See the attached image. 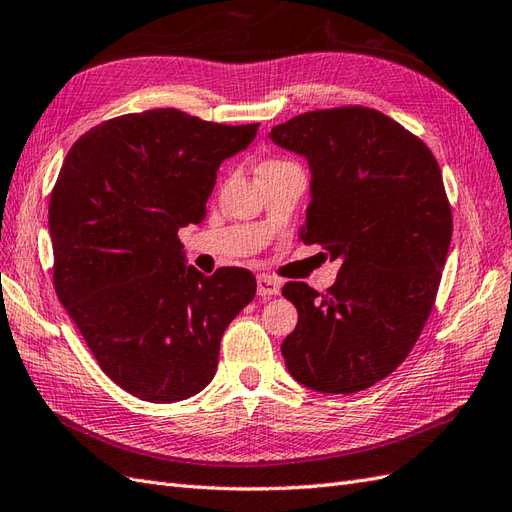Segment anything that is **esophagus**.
I'll use <instances>...</instances> for the list:
<instances>
[{
    "instance_id": "34e87169",
    "label": "esophagus",
    "mask_w": 512,
    "mask_h": 512,
    "mask_svg": "<svg viewBox=\"0 0 512 512\" xmlns=\"http://www.w3.org/2000/svg\"><path fill=\"white\" fill-rule=\"evenodd\" d=\"M281 292V281L268 277V274H259L257 277V294L259 296H277Z\"/></svg>"
}]
</instances>
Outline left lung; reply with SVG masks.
Here are the masks:
<instances>
[{
  "mask_svg": "<svg viewBox=\"0 0 512 512\" xmlns=\"http://www.w3.org/2000/svg\"><path fill=\"white\" fill-rule=\"evenodd\" d=\"M270 138L311 168L300 240L342 261L326 294L283 285L298 309L285 365L309 389L363 391L409 357L435 305L452 238L441 168L409 129L363 106L298 114Z\"/></svg>",
  "mask_w": 512,
  "mask_h": 512,
  "instance_id": "1",
  "label": "left lung"
}]
</instances>
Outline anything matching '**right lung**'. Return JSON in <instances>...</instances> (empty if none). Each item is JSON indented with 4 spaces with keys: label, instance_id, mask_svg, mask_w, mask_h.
<instances>
[{
    "label": "right lung",
    "instance_id": "1",
    "mask_svg": "<svg viewBox=\"0 0 512 512\" xmlns=\"http://www.w3.org/2000/svg\"><path fill=\"white\" fill-rule=\"evenodd\" d=\"M259 123L175 108L123 114L69 149L49 201L54 287L99 368L147 402L186 400L218 368L222 333L255 298L244 268L205 277L179 229L199 225L216 170Z\"/></svg>",
    "mask_w": 512,
    "mask_h": 512
}]
</instances>
